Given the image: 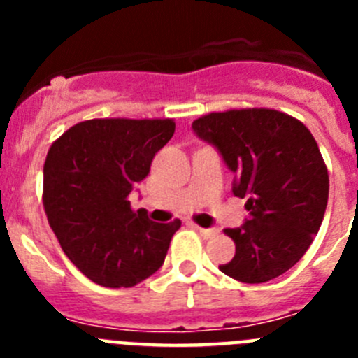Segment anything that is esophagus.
I'll list each match as a JSON object with an SVG mask.
<instances>
[{
	"instance_id": "34e87169",
	"label": "esophagus",
	"mask_w": 358,
	"mask_h": 358,
	"mask_svg": "<svg viewBox=\"0 0 358 358\" xmlns=\"http://www.w3.org/2000/svg\"><path fill=\"white\" fill-rule=\"evenodd\" d=\"M197 229H199V233H201L202 236H206V238H213V236L218 235L217 227H199L197 226Z\"/></svg>"
}]
</instances>
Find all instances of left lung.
<instances>
[{
	"label": "left lung",
	"mask_w": 358,
	"mask_h": 358,
	"mask_svg": "<svg viewBox=\"0 0 358 358\" xmlns=\"http://www.w3.org/2000/svg\"><path fill=\"white\" fill-rule=\"evenodd\" d=\"M235 173L233 194L249 217L226 235L236 245L220 271L242 283H265L301 260L328 204V170L314 136L274 109L211 113L192 123Z\"/></svg>",
	"instance_id": "8db88e82"
}]
</instances>
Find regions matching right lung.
<instances>
[{
  "label": "right lung",
  "mask_w": 358,
  "mask_h": 358,
  "mask_svg": "<svg viewBox=\"0 0 358 358\" xmlns=\"http://www.w3.org/2000/svg\"><path fill=\"white\" fill-rule=\"evenodd\" d=\"M176 131L173 120H87L50 147L44 210L73 265L91 281L129 289L163 265L181 220L152 222L131 195Z\"/></svg>",
  "instance_id": "1"
}]
</instances>
